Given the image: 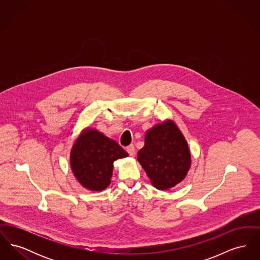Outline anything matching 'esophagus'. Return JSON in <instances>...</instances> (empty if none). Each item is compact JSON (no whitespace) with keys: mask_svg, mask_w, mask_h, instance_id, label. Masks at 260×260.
<instances>
[{"mask_svg":"<svg viewBox=\"0 0 260 260\" xmlns=\"http://www.w3.org/2000/svg\"><path fill=\"white\" fill-rule=\"evenodd\" d=\"M125 151L128 153V155H131V156H133L134 154H135V146L133 145V144H131V145H128L126 148H125Z\"/></svg>","mask_w":260,"mask_h":260,"instance_id":"34e87169","label":"esophagus"}]
</instances>
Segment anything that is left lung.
I'll list each match as a JSON object with an SVG mask.
<instances>
[{
    "instance_id": "obj_1",
    "label": "left lung",
    "mask_w": 260,
    "mask_h": 260,
    "mask_svg": "<svg viewBox=\"0 0 260 260\" xmlns=\"http://www.w3.org/2000/svg\"><path fill=\"white\" fill-rule=\"evenodd\" d=\"M138 161L152 184L167 190L179 183L190 168V152L185 138L172 122L158 124L145 136V146Z\"/></svg>"
}]
</instances>
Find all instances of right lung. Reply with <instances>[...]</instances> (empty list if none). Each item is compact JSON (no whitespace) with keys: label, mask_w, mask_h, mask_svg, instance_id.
I'll list each match as a JSON object with an SVG mask.
<instances>
[{"label":"right lung","mask_w":260,"mask_h":260,"mask_svg":"<svg viewBox=\"0 0 260 260\" xmlns=\"http://www.w3.org/2000/svg\"><path fill=\"white\" fill-rule=\"evenodd\" d=\"M126 156L116 141L96 131L87 129L72 148L71 168L82 185L101 191L110 184L114 161Z\"/></svg>","instance_id":"1"}]
</instances>
